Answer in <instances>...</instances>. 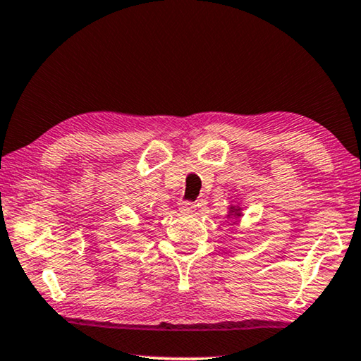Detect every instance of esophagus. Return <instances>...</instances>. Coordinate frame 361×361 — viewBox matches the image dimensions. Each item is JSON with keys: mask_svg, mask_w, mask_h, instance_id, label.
Listing matches in <instances>:
<instances>
[{"mask_svg": "<svg viewBox=\"0 0 361 361\" xmlns=\"http://www.w3.org/2000/svg\"><path fill=\"white\" fill-rule=\"evenodd\" d=\"M178 205H180V212L181 213H186V215L195 212V204L194 202H189V200H181Z\"/></svg>", "mask_w": 361, "mask_h": 361, "instance_id": "34e87169", "label": "esophagus"}]
</instances>
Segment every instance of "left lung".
<instances>
[{
	"label": "left lung",
	"instance_id": "1",
	"mask_svg": "<svg viewBox=\"0 0 361 361\" xmlns=\"http://www.w3.org/2000/svg\"><path fill=\"white\" fill-rule=\"evenodd\" d=\"M240 210H242V209H239V207H232V205H231V210H229V215H228V216H231V215H234V216H242Z\"/></svg>",
	"mask_w": 361,
	"mask_h": 361
}]
</instances>
